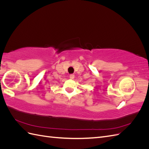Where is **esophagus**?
<instances>
[{"label": "esophagus", "instance_id": "1", "mask_svg": "<svg viewBox=\"0 0 149 149\" xmlns=\"http://www.w3.org/2000/svg\"><path fill=\"white\" fill-rule=\"evenodd\" d=\"M74 74H71L70 75V79H74Z\"/></svg>", "mask_w": 149, "mask_h": 149}]
</instances>
